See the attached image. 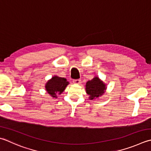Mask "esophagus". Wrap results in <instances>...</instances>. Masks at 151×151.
Segmentation results:
<instances>
[{
	"label": "esophagus",
	"mask_w": 151,
	"mask_h": 151,
	"mask_svg": "<svg viewBox=\"0 0 151 151\" xmlns=\"http://www.w3.org/2000/svg\"><path fill=\"white\" fill-rule=\"evenodd\" d=\"M81 81L80 79H76V80H73V82L74 84H80L81 83Z\"/></svg>",
	"instance_id": "esophagus-1"
}]
</instances>
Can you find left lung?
<instances>
[{
    "label": "left lung",
    "mask_w": 151,
    "mask_h": 151,
    "mask_svg": "<svg viewBox=\"0 0 151 151\" xmlns=\"http://www.w3.org/2000/svg\"><path fill=\"white\" fill-rule=\"evenodd\" d=\"M86 91L89 95V99H96L103 96L107 90V85L98 76H94L88 81L85 86Z\"/></svg>",
    "instance_id": "left-lung-1"
}]
</instances>
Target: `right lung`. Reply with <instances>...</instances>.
<instances>
[{
	"mask_svg": "<svg viewBox=\"0 0 151 151\" xmlns=\"http://www.w3.org/2000/svg\"><path fill=\"white\" fill-rule=\"evenodd\" d=\"M69 84V82L67 81L66 78L54 75L46 83L45 89L53 98H58V95L63 93Z\"/></svg>",
	"mask_w": 151,
	"mask_h": 151,
	"instance_id": "1",
	"label": "right lung"
}]
</instances>
